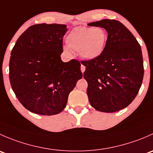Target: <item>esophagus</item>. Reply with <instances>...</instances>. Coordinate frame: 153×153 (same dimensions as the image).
I'll list each match as a JSON object with an SVG mask.
<instances>
[{
  "label": "esophagus",
  "instance_id": "1",
  "mask_svg": "<svg viewBox=\"0 0 153 153\" xmlns=\"http://www.w3.org/2000/svg\"><path fill=\"white\" fill-rule=\"evenodd\" d=\"M85 69H86L85 67H84V66L83 65V64H81V72H82V73H84V71H85Z\"/></svg>",
  "mask_w": 153,
  "mask_h": 153
}]
</instances>
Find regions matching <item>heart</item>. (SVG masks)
Here are the masks:
<instances>
[{
  "instance_id": "1",
  "label": "heart",
  "mask_w": 153,
  "mask_h": 153,
  "mask_svg": "<svg viewBox=\"0 0 153 153\" xmlns=\"http://www.w3.org/2000/svg\"><path fill=\"white\" fill-rule=\"evenodd\" d=\"M108 40L107 33L101 27H77L68 34L67 45L63 49L67 53L78 51L80 56L86 60H94L102 55Z\"/></svg>"
}]
</instances>
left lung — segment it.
<instances>
[{
	"instance_id": "8db88e82",
	"label": "left lung",
	"mask_w": 153,
	"mask_h": 153,
	"mask_svg": "<svg viewBox=\"0 0 153 153\" xmlns=\"http://www.w3.org/2000/svg\"><path fill=\"white\" fill-rule=\"evenodd\" d=\"M106 29L108 40L102 55L82 61L86 67L88 98L91 106L103 112L126 107L136 97L143 77L141 46L124 24L104 19L88 24Z\"/></svg>"
}]
</instances>
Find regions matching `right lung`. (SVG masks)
Segmentation results:
<instances>
[{
    "instance_id": "add662e5",
    "label": "right lung",
    "mask_w": 153,
    "mask_h": 153,
    "mask_svg": "<svg viewBox=\"0 0 153 153\" xmlns=\"http://www.w3.org/2000/svg\"><path fill=\"white\" fill-rule=\"evenodd\" d=\"M67 31L65 24L32 25L18 38L11 52L12 90L33 113L53 115L62 112L69 92L82 78L79 61H61Z\"/></svg>"
}]
</instances>
